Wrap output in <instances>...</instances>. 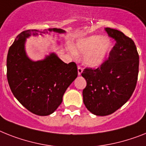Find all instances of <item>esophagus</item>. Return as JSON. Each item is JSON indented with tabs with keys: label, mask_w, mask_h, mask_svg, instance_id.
Instances as JSON below:
<instances>
[{
	"label": "esophagus",
	"mask_w": 146,
	"mask_h": 146,
	"mask_svg": "<svg viewBox=\"0 0 146 146\" xmlns=\"http://www.w3.org/2000/svg\"><path fill=\"white\" fill-rule=\"evenodd\" d=\"M78 75H80L83 72V68L80 67V66H78Z\"/></svg>",
	"instance_id": "1"
}]
</instances>
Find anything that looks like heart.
<instances>
[{"mask_svg":"<svg viewBox=\"0 0 146 146\" xmlns=\"http://www.w3.org/2000/svg\"><path fill=\"white\" fill-rule=\"evenodd\" d=\"M71 48L74 54H84V62L86 66L96 68L108 58L112 49V42L109 38L93 35L79 38Z\"/></svg>","mask_w":146,"mask_h":146,"instance_id":"heart-1","label":"heart"}]
</instances>
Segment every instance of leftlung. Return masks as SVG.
I'll list each match as a JSON object with an SVG mask.
<instances>
[{
	"instance_id": "8db88e82",
	"label": "left lung",
	"mask_w": 146,
	"mask_h": 146,
	"mask_svg": "<svg viewBox=\"0 0 146 146\" xmlns=\"http://www.w3.org/2000/svg\"><path fill=\"white\" fill-rule=\"evenodd\" d=\"M115 44L107 60L96 69L85 68L86 80L84 103L96 115L112 114L129 100L135 90L139 73V54L134 42L121 31L106 27Z\"/></svg>"
}]
</instances>
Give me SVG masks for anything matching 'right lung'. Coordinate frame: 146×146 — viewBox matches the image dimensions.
Here are the masks:
<instances>
[{"instance_id": "right-lung-1", "label": "right lung", "mask_w": 146, "mask_h": 146, "mask_svg": "<svg viewBox=\"0 0 146 146\" xmlns=\"http://www.w3.org/2000/svg\"><path fill=\"white\" fill-rule=\"evenodd\" d=\"M52 31L66 33L58 28L23 31L17 36L7 54V75L11 91L26 109L38 115L53 113L62 103L67 88L78 77L75 62L65 63L54 53L38 61L27 55L26 38Z\"/></svg>"}]
</instances>
